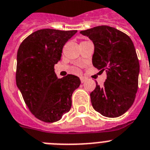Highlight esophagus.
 I'll return each mask as SVG.
<instances>
[{"label":"esophagus","instance_id":"1","mask_svg":"<svg viewBox=\"0 0 150 150\" xmlns=\"http://www.w3.org/2000/svg\"><path fill=\"white\" fill-rule=\"evenodd\" d=\"M80 79H81V83H84V82H85V81H86V78H84V77H81Z\"/></svg>","mask_w":150,"mask_h":150}]
</instances>
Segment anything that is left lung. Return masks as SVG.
Returning <instances> with one entry per match:
<instances>
[{
	"instance_id": "8db88e82",
	"label": "left lung",
	"mask_w": 150,
	"mask_h": 150,
	"mask_svg": "<svg viewBox=\"0 0 150 150\" xmlns=\"http://www.w3.org/2000/svg\"><path fill=\"white\" fill-rule=\"evenodd\" d=\"M80 33L93 43V66L107 71L103 85L97 82L90 94L93 108L103 116H121L133 105L138 88L140 64L134 45L126 34L107 25Z\"/></svg>"
}]
</instances>
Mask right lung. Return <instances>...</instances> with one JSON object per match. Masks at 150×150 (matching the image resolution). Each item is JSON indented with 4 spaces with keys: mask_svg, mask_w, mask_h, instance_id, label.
<instances>
[{
    "mask_svg": "<svg viewBox=\"0 0 150 150\" xmlns=\"http://www.w3.org/2000/svg\"><path fill=\"white\" fill-rule=\"evenodd\" d=\"M77 32L44 28L31 34L17 52L16 81L31 112L39 120H60L71 106V96L80 86L78 76L58 79L54 65L61 59L62 50Z\"/></svg>",
    "mask_w": 150,
    "mask_h": 150,
    "instance_id": "obj_1",
    "label": "right lung"
}]
</instances>
